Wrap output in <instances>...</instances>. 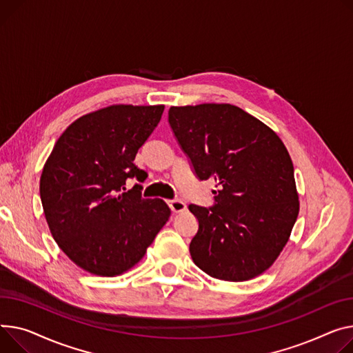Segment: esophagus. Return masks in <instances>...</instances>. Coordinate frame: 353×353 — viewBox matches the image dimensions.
Returning <instances> with one entry per match:
<instances>
[{
    "mask_svg": "<svg viewBox=\"0 0 353 353\" xmlns=\"http://www.w3.org/2000/svg\"><path fill=\"white\" fill-rule=\"evenodd\" d=\"M170 210L173 211V213H181V211H184L187 208L185 203L183 200H179V199H173V200H169L168 201Z\"/></svg>",
    "mask_w": 353,
    "mask_h": 353,
    "instance_id": "1",
    "label": "esophagus"
}]
</instances>
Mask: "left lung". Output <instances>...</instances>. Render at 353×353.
<instances>
[{
  "label": "left lung",
  "mask_w": 353,
  "mask_h": 353,
  "mask_svg": "<svg viewBox=\"0 0 353 353\" xmlns=\"http://www.w3.org/2000/svg\"><path fill=\"white\" fill-rule=\"evenodd\" d=\"M169 125L196 177L220 185L213 205H189L199 221L190 241L194 264L234 283L260 275L285 247L299 211L284 143L228 103L172 106Z\"/></svg>",
  "instance_id": "8db88e82"
}]
</instances>
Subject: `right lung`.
I'll return each mask as SVG.
<instances>
[{
  "label": "right lung",
  "mask_w": 353,
  "mask_h": 353,
  "mask_svg": "<svg viewBox=\"0 0 353 353\" xmlns=\"http://www.w3.org/2000/svg\"><path fill=\"white\" fill-rule=\"evenodd\" d=\"M163 105H114L79 117L57 140L39 194L59 248L85 271L119 275L145 255L170 208L143 199L148 174L133 163L160 122ZM138 183L125 192V181Z\"/></svg>",
  "instance_id": "right-lung-1"
}]
</instances>
